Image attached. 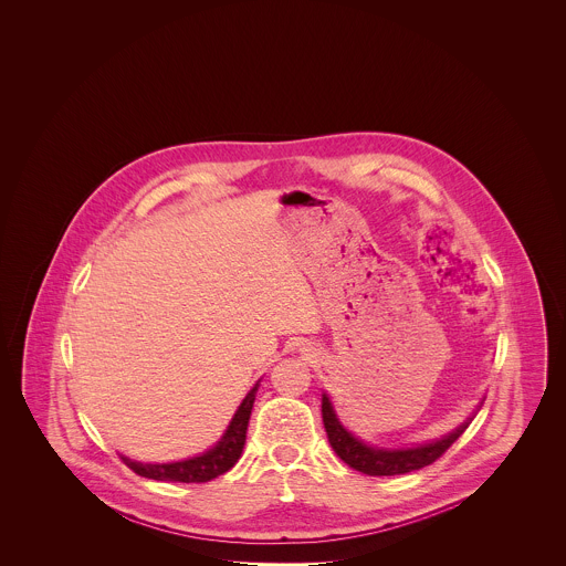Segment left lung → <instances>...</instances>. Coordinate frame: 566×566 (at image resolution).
Instances as JSON below:
<instances>
[{"instance_id": "left-lung-1", "label": "left lung", "mask_w": 566, "mask_h": 566, "mask_svg": "<svg viewBox=\"0 0 566 566\" xmlns=\"http://www.w3.org/2000/svg\"><path fill=\"white\" fill-rule=\"evenodd\" d=\"M484 403V399H482ZM482 403L475 407L473 416H469L458 429L448 434H443L441 439H434L429 443H420V446H411V448H377L369 446L363 439H358L356 434H352L337 418L335 407L331 403L328 395H323V422L324 431L328 437L331 448L335 450V454L342 458L346 464H350L352 469L365 473V475H401V473H411L418 471L422 467H429L437 458L441 457L462 432L467 431V427L471 424V420L475 418V413L480 411Z\"/></svg>"}]
</instances>
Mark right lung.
<instances>
[{"label": "right lung", "instance_id": "add662e5", "mask_svg": "<svg viewBox=\"0 0 566 566\" xmlns=\"http://www.w3.org/2000/svg\"><path fill=\"white\" fill-rule=\"evenodd\" d=\"M261 379L250 388V392L243 397L238 411L233 413L227 431L216 441L214 446L199 454V457L178 460V462H137L129 457H123V462L135 471L142 478L157 480V482H182V484H203L210 482L218 475L227 473L243 452L245 443V431H248V420L252 413V405L256 399Z\"/></svg>", "mask_w": 566, "mask_h": 566}]
</instances>
